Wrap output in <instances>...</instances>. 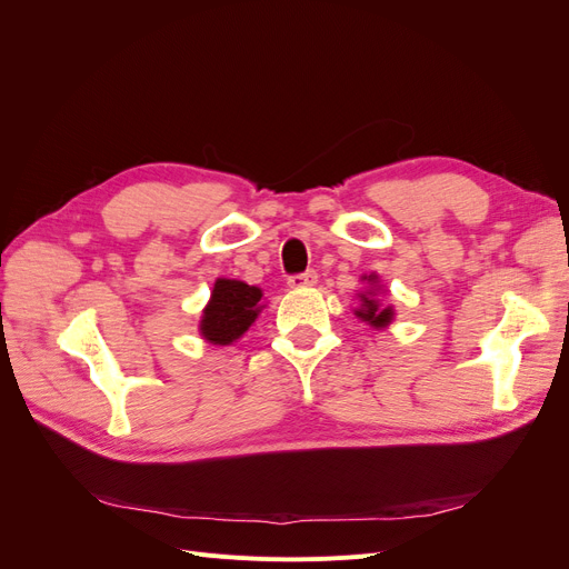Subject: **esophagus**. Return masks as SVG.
<instances>
[{
	"label": "esophagus",
	"instance_id": "esophagus-1",
	"mask_svg": "<svg viewBox=\"0 0 569 569\" xmlns=\"http://www.w3.org/2000/svg\"><path fill=\"white\" fill-rule=\"evenodd\" d=\"M316 282H318V272L308 270V272H301V274H291L287 284L291 289H303V287H313Z\"/></svg>",
	"mask_w": 569,
	"mask_h": 569
}]
</instances>
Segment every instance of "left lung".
Masks as SVG:
<instances>
[{
    "instance_id": "1",
    "label": "left lung",
    "mask_w": 569,
    "mask_h": 569,
    "mask_svg": "<svg viewBox=\"0 0 569 569\" xmlns=\"http://www.w3.org/2000/svg\"><path fill=\"white\" fill-rule=\"evenodd\" d=\"M360 282H366L368 289L358 291V306L353 308V316L370 325L372 330H387V327L393 322L396 311L391 303H382V297L389 295V289H385V284L380 282V274L370 272L360 278Z\"/></svg>"
}]
</instances>
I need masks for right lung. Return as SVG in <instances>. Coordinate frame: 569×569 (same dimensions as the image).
I'll list each match as a JSON object with an SVG mask.
<instances>
[{
    "instance_id": "obj_1",
    "label": "right lung",
    "mask_w": 569,
    "mask_h": 569,
    "mask_svg": "<svg viewBox=\"0 0 569 569\" xmlns=\"http://www.w3.org/2000/svg\"><path fill=\"white\" fill-rule=\"evenodd\" d=\"M263 289L242 280L218 278L211 289V299L203 306L199 320V335L213 347H230L232 341L244 337L256 322L266 303Z\"/></svg>"
}]
</instances>
